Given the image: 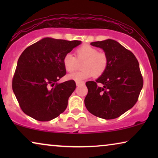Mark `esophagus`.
Here are the masks:
<instances>
[{
	"mask_svg": "<svg viewBox=\"0 0 158 158\" xmlns=\"http://www.w3.org/2000/svg\"><path fill=\"white\" fill-rule=\"evenodd\" d=\"M81 85H84V82H76L77 86H80Z\"/></svg>",
	"mask_w": 158,
	"mask_h": 158,
	"instance_id": "1",
	"label": "esophagus"
}]
</instances>
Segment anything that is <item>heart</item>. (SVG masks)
I'll return each instance as SVG.
<instances>
[{"label":"heart","instance_id":"obj_1","mask_svg":"<svg viewBox=\"0 0 158 158\" xmlns=\"http://www.w3.org/2000/svg\"><path fill=\"white\" fill-rule=\"evenodd\" d=\"M78 62H82L83 70L68 76V78L76 82H81L94 75L98 77L106 72L109 64L106 54L98 52L96 47L83 44L76 49L75 57L70 53L66 54L62 59V64L68 73H72L77 68Z\"/></svg>","mask_w":158,"mask_h":158}]
</instances>
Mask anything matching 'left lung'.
I'll return each instance as SVG.
<instances>
[{
	"label": "left lung",
	"mask_w": 158,
	"mask_h": 158,
	"mask_svg": "<svg viewBox=\"0 0 158 158\" xmlns=\"http://www.w3.org/2000/svg\"><path fill=\"white\" fill-rule=\"evenodd\" d=\"M106 54L109 64L106 72L96 81H88L85 105L94 116L104 119L119 117L138 101L143 77L135 55L113 40L90 44ZM98 83L103 84L100 87Z\"/></svg>",
	"instance_id": "obj_1"
}]
</instances>
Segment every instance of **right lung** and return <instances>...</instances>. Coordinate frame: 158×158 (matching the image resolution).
Wrapping results in <instances>:
<instances>
[{"label": "right lung", "instance_id": "obj_1", "mask_svg": "<svg viewBox=\"0 0 158 158\" xmlns=\"http://www.w3.org/2000/svg\"><path fill=\"white\" fill-rule=\"evenodd\" d=\"M81 43L44 38L24 49L17 62L12 88L26 114L47 122L66 109L76 84L73 80L59 84L56 82L66 74L64 56Z\"/></svg>", "mask_w": 158, "mask_h": 158}]
</instances>
